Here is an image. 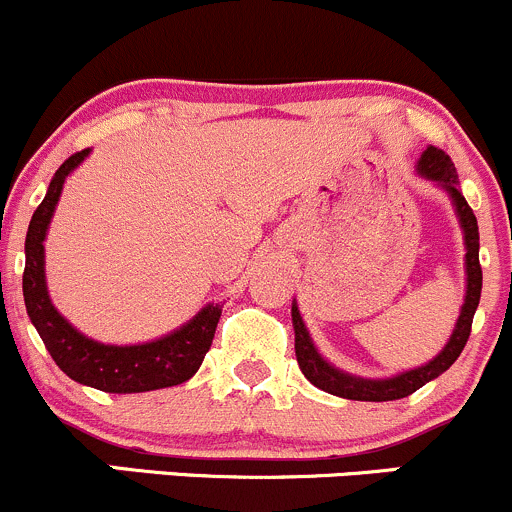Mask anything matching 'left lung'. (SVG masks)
<instances>
[{"mask_svg": "<svg viewBox=\"0 0 512 512\" xmlns=\"http://www.w3.org/2000/svg\"><path fill=\"white\" fill-rule=\"evenodd\" d=\"M417 171L424 179L434 181L449 193L451 203H454L456 215H459L461 230H464V245H466V299L461 306L459 321H456L454 333H451L449 343L444 346L437 358L429 360L422 368L407 370V373L395 375V378L385 380H368V378H355L351 373H343V370L333 368L328 360L321 358V353L316 351L314 341H311L309 331H306L304 321L297 309V301L292 304V324H294V351H297V363L304 373V378L311 385H316L319 390L331 392V395L346 397V400H360V402H387V400H400V397L412 395L414 390H419L422 385H427L429 380L439 378L444 370H449L454 365V360L459 358L464 351L466 341L471 336V324L473 314L478 309V301H481V262H478V223L476 215H473L471 206L466 203L464 193L459 191V174H456L454 161L449 159V154L441 152L437 147H427L424 154L417 161Z\"/></svg>", "mask_w": 512, "mask_h": 512, "instance_id": "obj_1", "label": "left lung"}]
</instances>
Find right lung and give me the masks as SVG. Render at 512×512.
I'll return each instance as SVG.
<instances>
[{
    "instance_id": "add662e5",
    "label": "right lung",
    "mask_w": 512,
    "mask_h": 512,
    "mask_svg": "<svg viewBox=\"0 0 512 512\" xmlns=\"http://www.w3.org/2000/svg\"><path fill=\"white\" fill-rule=\"evenodd\" d=\"M90 154V149L73 154L61 164L48 184L46 198L31 215L26 233V267H24V304L31 324L39 331L43 346L56 360L58 368L80 385L102 392H149L161 387L181 385L196 375L211 348L218 326L220 304H208L188 324L176 328L169 336L139 346H110L83 336L58 314L51 304L43 272V240L51 223L56 203L61 198L66 176Z\"/></svg>"
}]
</instances>
